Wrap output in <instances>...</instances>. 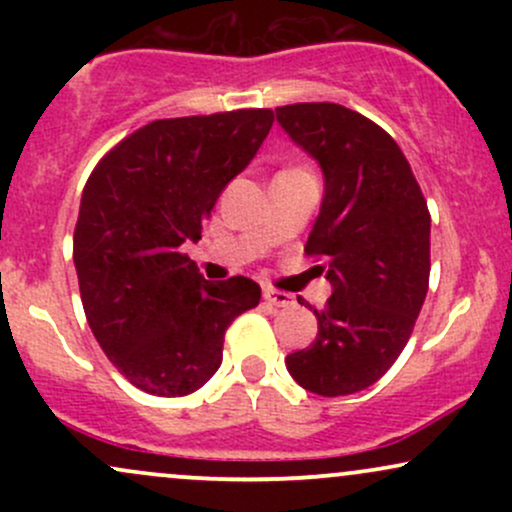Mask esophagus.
<instances>
[{
	"label": "esophagus",
	"instance_id": "34e87169",
	"mask_svg": "<svg viewBox=\"0 0 512 512\" xmlns=\"http://www.w3.org/2000/svg\"><path fill=\"white\" fill-rule=\"evenodd\" d=\"M262 296H264V301L272 303V305H279V308H289V305H293V296H291V293L269 289V286L262 291Z\"/></svg>",
	"mask_w": 512,
	"mask_h": 512
}]
</instances>
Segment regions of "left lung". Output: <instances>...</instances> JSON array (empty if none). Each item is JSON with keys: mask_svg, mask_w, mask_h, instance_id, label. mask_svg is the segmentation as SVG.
<instances>
[{"mask_svg": "<svg viewBox=\"0 0 512 512\" xmlns=\"http://www.w3.org/2000/svg\"><path fill=\"white\" fill-rule=\"evenodd\" d=\"M276 122L322 170L320 214L305 252L320 255L332 296L310 346L286 356L291 378L322 397L366 390L397 361L431 272V216L395 139L337 103L276 108Z\"/></svg>", "mask_w": 512, "mask_h": 512, "instance_id": "obj_1", "label": "left lung"}]
</instances>
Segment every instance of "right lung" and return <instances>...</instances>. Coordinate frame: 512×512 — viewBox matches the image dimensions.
Masks as SVG:
<instances>
[{"label":"right lung","instance_id":"right-lung-1","mask_svg":"<svg viewBox=\"0 0 512 512\" xmlns=\"http://www.w3.org/2000/svg\"><path fill=\"white\" fill-rule=\"evenodd\" d=\"M272 122L260 108L149 122L86 182L74 231L86 320L115 368L149 395L199 390L221 366L228 325L260 303L248 276L207 281L180 248L202 238Z\"/></svg>","mask_w":512,"mask_h":512}]
</instances>
